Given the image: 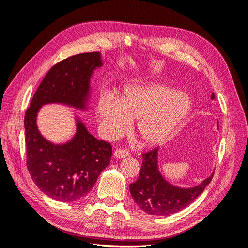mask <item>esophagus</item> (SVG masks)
Instances as JSON below:
<instances>
[{"label": "esophagus", "mask_w": 248, "mask_h": 248, "mask_svg": "<svg viewBox=\"0 0 248 248\" xmlns=\"http://www.w3.org/2000/svg\"><path fill=\"white\" fill-rule=\"evenodd\" d=\"M129 151L126 149H117L116 151L114 152V156L116 158H124V157L129 156Z\"/></svg>", "instance_id": "1"}]
</instances>
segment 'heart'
<instances>
[{"mask_svg": "<svg viewBox=\"0 0 248 248\" xmlns=\"http://www.w3.org/2000/svg\"><path fill=\"white\" fill-rule=\"evenodd\" d=\"M191 101L185 93H176L168 86L151 84L128 86L116 101L102 95L97 103L100 128L107 138H115L137 120L136 131L145 144L153 145L166 140L188 114Z\"/></svg>", "mask_w": 248, "mask_h": 248, "instance_id": "1", "label": "heart"}]
</instances>
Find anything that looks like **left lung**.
Returning <instances> with one entry per match:
<instances>
[{"mask_svg": "<svg viewBox=\"0 0 248 248\" xmlns=\"http://www.w3.org/2000/svg\"><path fill=\"white\" fill-rule=\"evenodd\" d=\"M211 99L215 100L214 93ZM157 151L154 148L142 153V162L139 178L130 184V193L137 205L151 215H170L191 204L206 186L211 182L213 174L201 185L190 189H181L169 184L157 168Z\"/></svg>", "mask_w": 248, "mask_h": 248, "instance_id": "8db88e82", "label": "left lung"}]
</instances>
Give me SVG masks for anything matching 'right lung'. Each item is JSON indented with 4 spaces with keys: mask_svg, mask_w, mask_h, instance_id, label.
<instances>
[{
    "mask_svg": "<svg viewBox=\"0 0 248 248\" xmlns=\"http://www.w3.org/2000/svg\"><path fill=\"white\" fill-rule=\"evenodd\" d=\"M99 66L98 51L60 61L44 77L25 114L28 170L37 187L57 201H77L88 194L109 164L111 145L90 134L79 121L77 134L69 142L51 144L37 128V112L42 104L51 102L84 108L90 77Z\"/></svg>",
    "mask_w": 248,
    "mask_h": 248,
    "instance_id": "1",
    "label": "right lung"
}]
</instances>
